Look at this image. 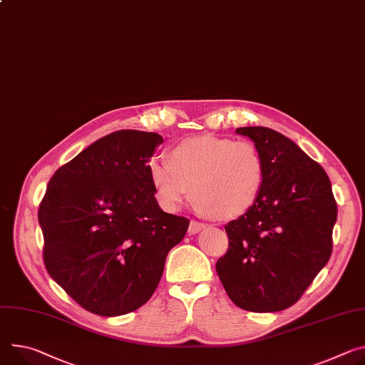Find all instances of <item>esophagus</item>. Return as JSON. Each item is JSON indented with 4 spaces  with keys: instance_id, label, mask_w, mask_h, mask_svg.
<instances>
[{
    "instance_id": "1",
    "label": "esophagus",
    "mask_w": 365,
    "mask_h": 365,
    "mask_svg": "<svg viewBox=\"0 0 365 365\" xmlns=\"http://www.w3.org/2000/svg\"><path fill=\"white\" fill-rule=\"evenodd\" d=\"M207 225L204 224V222H201V221H190V225H189V233L190 235H196V233H200L201 230H204Z\"/></svg>"
}]
</instances>
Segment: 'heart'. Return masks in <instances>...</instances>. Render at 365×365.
Instances as JSON below:
<instances>
[{"label": "heart", "instance_id": "b5f03b06", "mask_svg": "<svg viewBox=\"0 0 365 365\" xmlns=\"http://www.w3.org/2000/svg\"><path fill=\"white\" fill-rule=\"evenodd\" d=\"M150 180L163 208L176 211L192 187L201 212L233 218L247 212L263 189L264 160L253 141L202 135L148 161Z\"/></svg>", "mask_w": 365, "mask_h": 365}]
</instances>
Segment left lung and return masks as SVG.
Returning <instances> with one entry per match:
<instances>
[{"instance_id": "1", "label": "left lung", "mask_w": 365, "mask_h": 365, "mask_svg": "<svg viewBox=\"0 0 365 365\" xmlns=\"http://www.w3.org/2000/svg\"><path fill=\"white\" fill-rule=\"evenodd\" d=\"M260 150L267 175L255 205L225 224L228 249L217 274L237 307L281 312L300 300L332 255L338 215L322 165L264 126L237 128Z\"/></svg>"}]
</instances>
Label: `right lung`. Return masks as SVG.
Here are the masks:
<instances>
[{"mask_svg": "<svg viewBox=\"0 0 365 365\" xmlns=\"http://www.w3.org/2000/svg\"><path fill=\"white\" fill-rule=\"evenodd\" d=\"M163 138L122 129L97 140L55 172L39 205L43 262L73 300L120 316L154 294L189 220L164 212L148 160Z\"/></svg>", "mask_w": 365, "mask_h": 365, "instance_id": "obj_1", "label": "right lung"}]
</instances>
